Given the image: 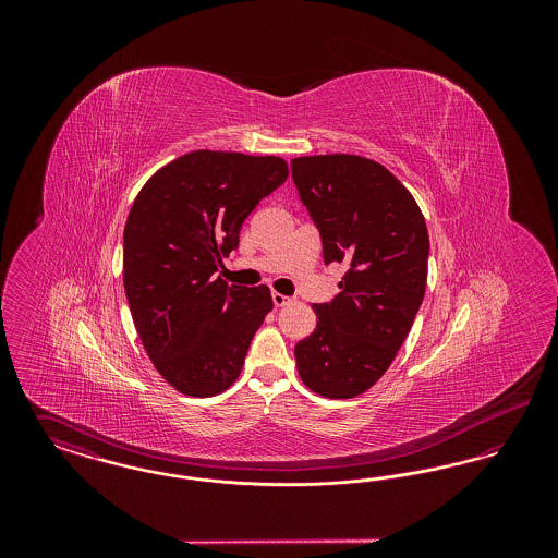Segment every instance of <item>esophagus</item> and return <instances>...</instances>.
I'll return each mask as SVG.
<instances>
[{
    "label": "esophagus",
    "instance_id": "34e87169",
    "mask_svg": "<svg viewBox=\"0 0 558 558\" xmlns=\"http://www.w3.org/2000/svg\"><path fill=\"white\" fill-rule=\"evenodd\" d=\"M271 301H274L276 307H284V305L291 303L292 299L287 296V294H280V292H271Z\"/></svg>",
    "mask_w": 558,
    "mask_h": 558
}]
</instances>
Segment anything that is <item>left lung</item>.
I'll return each mask as SVG.
<instances>
[{
	"label": "left lung",
	"instance_id": "left-lung-1",
	"mask_svg": "<svg viewBox=\"0 0 558 558\" xmlns=\"http://www.w3.org/2000/svg\"><path fill=\"white\" fill-rule=\"evenodd\" d=\"M292 180L324 244L345 264L341 292L314 305L316 330L294 347L301 380L322 398H357L389 371L426 291L425 217L398 178L357 155L291 160Z\"/></svg>",
	"mask_w": 558,
	"mask_h": 558
}]
</instances>
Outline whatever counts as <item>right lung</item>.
Masks as SVG:
<instances>
[{
  "label": "right lung",
  "instance_id": "obj_1",
  "mask_svg": "<svg viewBox=\"0 0 558 558\" xmlns=\"http://www.w3.org/2000/svg\"><path fill=\"white\" fill-rule=\"evenodd\" d=\"M287 178L280 157L194 150L160 167L133 201L123 232L133 324L153 366L184 396L232 387L274 307L266 284L228 287L213 274L239 246L242 221Z\"/></svg>",
  "mask_w": 558,
  "mask_h": 558
}]
</instances>
